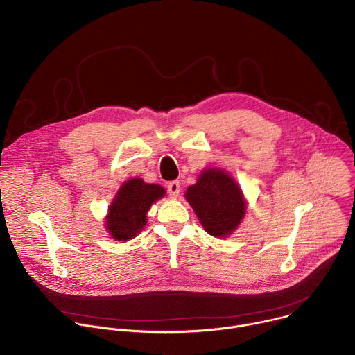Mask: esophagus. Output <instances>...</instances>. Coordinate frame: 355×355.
Masks as SVG:
<instances>
[{"label": "esophagus", "instance_id": "esophagus-1", "mask_svg": "<svg viewBox=\"0 0 355 355\" xmlns=\"http://www.w3.org/2000/svg\"><path fill=\"white\" fill-rule=\"evenodd\" d=\"M167 191H168V195L171 198H177L180 195V191H181V187H180V182L178 181H171L168 185H167Z\"/></svg>", "mask_w": 355, "mask_h": 355}]
</instances>
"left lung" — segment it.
<instances>
[{"label":"left lung","instance_id":"left-lung-1","mask_svg":"<svg viewBox=\"0 0 355 355\" xmlns=\"http://www.w3.org/2000/svg\"><path fill=\"white\" fill-rule=\"evenodd\" d=\"M185 198L200 225L215 237H226L245 215V200L237 182L223 170L208 168L196 184L188 187Z\"/></svg>","mask_w":355,"mask_h":355}]
</instances>
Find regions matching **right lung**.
Returning a JSON list of instances; mask_svg holds the SVG:
<instances>
[{
	"mask_svg": "<svg viewBox=\"0 0 355 355\" xmlns=\"http://www.w3.org/2000/svg\"><path fill=\"white\" fill-rule=\"evenodd\" d=\"M164 195V188L157 184H146L141 178L126 181L110 205L107 230L119 241L136 237L147 223L150 207Z\"/></svg>",
	"mask_w": 355,
	"mask_h": 355,
	"instance_id": "obj_1",
	"label": "right lung"
}]
</instances>
